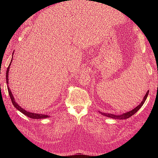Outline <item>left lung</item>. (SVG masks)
I'll return each instance as SVG.
<instances>
[{"label":"left lung","instance_id":"8db88e82","mask_svg":"<svg viewBox=\"0 0 158 158\" xmlns=\"http://www.w3.org/2000/svg\"><path fill=\"white\" fill-rule=\"evenodd\" d=\"M148 93H149V91H148V92H146V94L144 95V99L142 100V102H141V103L140 105H138V106L136 107H135V109H132V111L127 112V113H124L123 114H121V115H115V114H114L105 113H102V112H100V111H99V113H101L102 114H103V115H104V116H106L107 117H111L112 118H116V119H126V118H128L132 116L134 114L136 113L138 111V110H139L141 108V107L143 106V104H144V103L146 101V99L147 96L148 95Z\"/></svg>","mask_w":158,"mask_h":158}]
</instances>
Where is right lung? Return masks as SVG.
<instances>
[{
    "mask_svg": "<svg viewBox=\"0 0 158 158\" xmlns=\"http://www.w3.org/2000/svg\"><path fill=\"white\" fill-rule=\"evenodd\" d=\"M12 61V58L11 60V62L10 64H9L8 67L7 68V70H6V84H8V71H9V69H10V66L11 64V63ZM8 94H9V96H10V99H11V101L12 104L14 105V106L18 110H19L20 112H22L23 114H24L25 115H26L27 117L31 118H35V119H37V118H47L49 117V116L47 115V114H37V113H30V112H28L27 111H26L25 109H22L19 105L15 102V100H14V98L13 97V95L11 92V91L10 90V88H9L8 85Z\"/></svg>",
    "mask_w": 158,
    "mask_h": 158,
    "instance_id": "obj_1",
    "label": "right lung"
}]
</instances>
